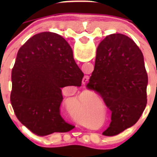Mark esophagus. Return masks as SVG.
Listing matches in <instances>:
<instances>
[{
  "label": "esophagus",
  "mask_w": 157,
  "mask_h": 157,
  "mask_svg": "<svg viewBox=\"0 0 157 157\" xmlns=\"http://www.w3.org/2000/svg\"><path fill=\"white\" fill-rule=\"evenodd\" d=\"M89 80V76H84L83 79H82V83L85 84Z\"/></svg>",
  "instance_id": "34e87169"
}]
</instances>
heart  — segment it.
Instances as JSON below:
<instances>
[{
    "label": "heart",
    "instance_id": "heart-1",
    "mask_svg": "<svg viewBox=\"0 0 157 157\" xmlns=\"http://www.w3.org/2000/svg\"><path fill=\"white\" fill-rule=\"evenodd\" d=\"M89 103L87 98L80 99L70 105L69 113L71 117L77 123L84 126H90V122L92 120L91 111L88 107Z\"/></svg>",
    "mask_w": 157,
    "mask_h": 157
}]
</instances>
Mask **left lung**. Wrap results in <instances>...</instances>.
<instances>
[{"mask_svg":"<svg viewBox=\"0 0 157 157\" xmlns=\"http://www.w3.org/2000/svg\"><path fill=\"white\" fill-rule=\"evenodd\" d=\"M147 80L143 55L130 37L112 34L100 42L87 88L98 93L111 111L102 134L117 135L138 121L146 107Z\"/></svg>","mask_w":157,"mask_h":157,"instance_id":"obj_1","label":"left lung"}]
</instances>
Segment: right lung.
<instances>
[{"instance_id": "add662e5", "label": "right lung", "mask_w": 157, "mask_h": 157, "mask_svg": "<svg viewBox=\"0 0 157 157\" xmlns=\"http://www.w3.org/2000/svg\"><path fill=\"white\" fill-rule=\"evenodd\" d=\"M83 76L63 37L49 32L34 35L19 49L12 71L10 101L17 118L39 136L71 131L75 126L60 115L61 89L79 87Z\"/></svg>"}]
</instances>
